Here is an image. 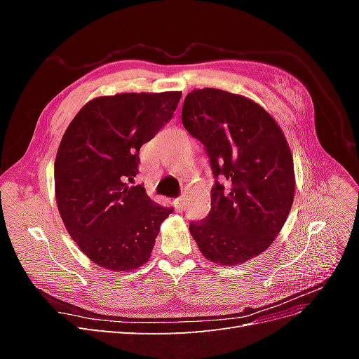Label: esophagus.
<instances>
[{"instance_id":"34e87169","label":"esophagus","mask_w":359,"mask_h":359,"mask_svg":"<svg viewBox=\"0 0 359 359\" xmlns=\"http://www.w3.org/2000/svg\"><path fill=\"white\" fill-rule=\"evenodd\" d=\"M175 206H177L178 211H182V208H184V199L182 198H177L175 199Z\"/></svg>"}]
</instances>
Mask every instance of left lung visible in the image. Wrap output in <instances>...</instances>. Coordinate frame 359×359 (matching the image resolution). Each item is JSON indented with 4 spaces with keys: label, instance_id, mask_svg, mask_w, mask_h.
Here are the masks:
<instances>
[{
    "label": "left lung",
    "instance_id": "obj_1",
    "mask_svg": "<svg viewBox=\"0 0 359 359\" xmlns=\"http://www.w3.org/2000/svg\"><path fill=\"white\" fill-rule=\"evenodd\" d=\"M181 119L205 147L215 180L211 211L190 223V233L211 262L244 264L273 244L292 208L287 140L262 106L223 90L189 93Z\"/></svg>",
    "mask_w": 359,
    "mask_h": 359
}]
</instances>
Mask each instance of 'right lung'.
<instances>
[{"label":"right lung","instance_id":"1","mask_svg":"<svg viewBox=\"0 0 359 359\" xmlns=\"http://www.w3.org/2000/svg\"><path fill=\"white\" fill-rule=\"evenodd\" d=\"M180 91L97 97L76 114L55 158V196L72 240L95 265L133 271L154 248L173 208L151 201L139 173V149L168 124Z\"/></svg>","mask_w":359,"mask_h":359}]
</instances>
